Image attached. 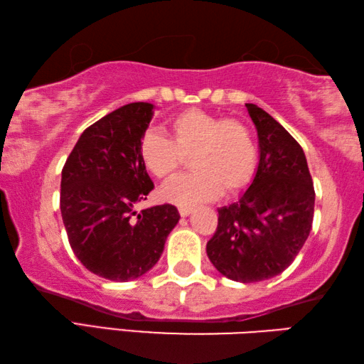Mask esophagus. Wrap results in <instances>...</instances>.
<instances>
[{"instance_id": "34e87169", "label": "esophagus", "mask_w": 364, "mask_h": 364, "mask_svg": "<svg viewBox=\"0 0 364 364\" xmlns=\"http://www.w3.org/2000/svg\"><path fill=\"white\" fill-rule=\"evenodd\" d=\"M193 211V208H188V206H181L178 208V214L182 215V218H187V215H190V213Z\"/></svg>"}]
</instances>
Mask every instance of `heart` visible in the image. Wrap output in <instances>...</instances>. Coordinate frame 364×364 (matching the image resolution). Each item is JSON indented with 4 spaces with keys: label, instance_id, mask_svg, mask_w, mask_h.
<instances>
[{
    "label": "heart",
    "instance_id": "obj_1",
    "mask_svg": "<svg viewBox=\"0 0 364 364\" xmlns=\"http://www.w3.org/2000/svg\"><path fill=\"white\" fill-rule=\"evenodd\" d=\"M172 139L149 129L139 142L144 168L159 181H168L192 156L193 172L164 186L159 196L178 206L235 196L251 186L257 172L259 149L251 127L200 108L183 110L169 119Z\"/></svg>",
    "mask_w": 364,
    "mask_h": 364
}]
</instances>
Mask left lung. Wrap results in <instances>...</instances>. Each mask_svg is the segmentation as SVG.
<instances>
[{
  "label": "left lung",
  "instance_id": "obj_1",
  "mask_svg": "<svg viewBox=\"0 0 364 364\" xmlns=\"http://www.w3.org/2000/svg\"><path fill=\"white\" fill-rule=\"evenodd\" d=\"M259 137V166L250 188L219 208L206 252L222 275L240 283L273 278L288 269L309 238L315 190L297 140L254 104H246Z\"/></svg>",
  "mask_w": 364,
  "mask_h": 364
}]
</instances>
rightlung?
I'll list each match as a JSON object with an SVG mask.
<instances>
[{
	"label": "right lung",
	"mask_w": 364,
	"mask_h": 364,
	"mask_svg": "<svg viewBox=\"0 0 364 364\" xmlns=\"http://www.w3.org/2000/svg\"><path fill=\"white\" fill-rule=\"evenodd\" d=\"M153 108L134 102L95 121L62 169L60 213L70 246L89 272L112 282L149 272L181 219L172 205L136 211L153 190L139 156Z\"/></svg>",
	"instance_id": "add662e5"
}]
</instances>
